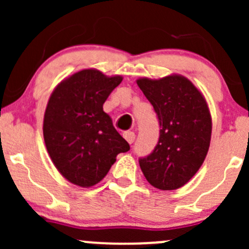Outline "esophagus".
Masks as SVG:
<instances>
[{
	"instance_id": "obj_1",
	"label": "esophagus",
	"mask_w": 249,
	"mask_h": 249,
	"mask_svg": "<svg viewBox=\"0 0 249 249\" xmlns=\"http://www.w3.org/2000/svg\"><path fill=\"white\" fill-rule=\"evenodd\" d=\"M123 136H124V139L127 141V143H129V144H132V143L135 142V132H132V131H126V132H124V135H123Z\"/></svg>"
}]
</instances>
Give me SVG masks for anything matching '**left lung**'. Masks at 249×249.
I'll list each match as a JSON object with an SVG mask.
<instances>
[{
	"mask_svg": "<svg viewBox=\"0 0 249 249\" xmlns=\"http://www.w3.org/2000/svg\"><path fill=\"white\" fill-rule=\"evenodd\" d=\"M140 89L159 122V140L139 159L145 179L161 190L183 187L200 169L208 152L212 120L201 92L182 76L141 78Z\"/></svg>",
	"mask_w": 249,
	"mask_h": 249,
	"instance_id": "left-lung-1",
	"label": "left lung"
}]
</instances>
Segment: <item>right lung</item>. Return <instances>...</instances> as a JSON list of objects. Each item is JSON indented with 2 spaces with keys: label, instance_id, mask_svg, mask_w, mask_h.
<instances>
[{
  "label": "right lung",
  "instance_id": "obj_1",
  "mask_svg": "<svg viewBox=\"0 0 249 249\" xmlns=\"http://www.w3.org/2000/svg\"><path fill=\"white\" fill-rule=\"evenodd\" d=\"M123 78L83 70L60 83L44 114L47 150L59 172L79 187L99 183L119 153L130 149L104 104Z\"/></svg>",
  "mask_w": 249,
  "mask_h": 249
}]
</instances>
